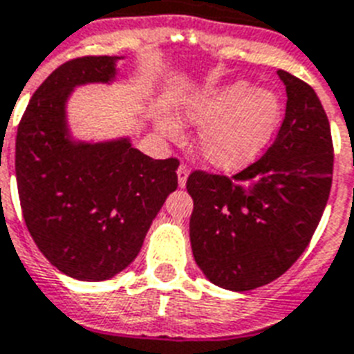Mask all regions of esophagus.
<instances>
[{"label":"esophagus","mask_w":354,"mask_h":354,"mask_svg":"<svg viewBox=\"0 0 354 354\" xmlns=\"http://www.w3.org/2000/svg\"><path fill=\"white\" fill-rule=\"evenodd\" d=\"M178 185L180 187H185V182H187V176H189V167L185 163L178 167Z\"/></svg>","instance_id":"34e87169"}]
</instances>
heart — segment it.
<instances>
[{
	"label": "heart",
	"mask_w": 354,
	"mask_h": 354,
	"mask_svg": "<svg viewBox=\"0 0 354 354\" xmlns=\"http://www.w3.org/2000/svg\"><path fill=\"white\" fill-rule=\"evenodd\" d=\"M282 105L271 91H252L249 83L234 81L196 98L183 117L202 126L196 150L207 165L234 171L261 152L279 126ZM171 131H176L171 126Z\"/></svg>",
	"instance_id": "1"
}]
</instances>
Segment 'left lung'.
I'll list each match as a JSON object with an SVG mask.
<instances>
[{
	"label": "left lung",
	"mask_w": 354,
	"mask_h": 354,
	"mask_svg": "<svg viewBox=\"0 0 354 354\" xmlns=\"http://www.w3.org/2000/svg\"><path fill=\"white\" fill-rule=\"evenodd\" d=\"M288 104L271 147L234 176L193 171L189 221L196 266L215 286L273 282L308 247L333 185L330 124L308 83L279 70Z\"/></svg>",
	"instance_id": "obj_1"
}]
</instances>
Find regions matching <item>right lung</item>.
Returning a JSON list of instances; mask_svg holds the SVG:
<instances>
[{
	"label": "right lung",
	"mask_w": 354,
	"mask_h": 354,
	"mask_svg": "<svg viewBox=\"0 0 354 354\" xmlns=\"http://www.w3.org/2000/svg\"><path fill=\"white\" fill-rule=\"evenodd\" d=\"M117 59L85 55L61 64L29 100L16 133V183L27 230L51 266L88 282L111 279L135 260L153 217L178 187L176 158H148L129 141L66 139L70 91L111 80Z\"/></svg>",
	"instance_id": "add662e5"
}]
</instances>
